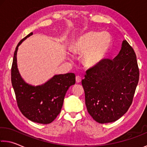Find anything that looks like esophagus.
Returning <instances> with one entry per match:
<instances>
[{
	"label": "esophagus",
	"instance_id": "34e87169",
	"mask_svg": "<svg viewBox=\"0 0 147 147\" xmlns=\"http://www.w3.org/2000/svg\"><path fill=\"white\" fill-rule=\"evenodd\" d=\"M76 83H80L81 82L80 76H76Z\"/></svg>",
	"mask_w": 147,
	"mask_h": 147
}]
</instances>
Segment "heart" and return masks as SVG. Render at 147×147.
I'll list each match as a JSON object with an SVG mask.
<instances>
[{"instance_id": "obj_1", "label": "heart", "mask_w": 147, "mask_h": 147, "mask_svg": "<svg viewBox=\"0 0 147 147\" xmlns=\"http://www.w3.org/2000/svg\"><path fill=\"white\" fill-rule=\"evenodd\" d=\"M112 38L107 32L90 31L78 36L72 44L76 54L84 55L83 62L87 67H94L103 61L108 54Z\"/></svg>"}]
</instances>
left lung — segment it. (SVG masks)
Here are the masks:
<instances>
[{
    "mask_svg": "<svg viewBox=\"0 0 147 147\" xmlns=\"http://www.w3.org/2000/svg\"><path fill=\"white\" fill-rule=\"evenodd\" d=\"M139 71L134 49L124 40L118 55L86 71L82 84L88 113L100 124L115 122L131 106Z\"/></svg>",
    "mask_w": 147,
    "mask_h": 147,
    "instance_id": "8db88e82",
    "label": "left lung"
}]
</instances>
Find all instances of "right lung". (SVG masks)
<instances>
[{
	"label": "right lung",
	"mask_w": 147,
	"mask_h": 147,
	"mask_svg": "<svg viewBox=\"0 0 147 147\" xmlns=\"http://www.w3.org/2000/svg\"><path fill=\"white\" fill-rule=\"evenodd\" d=\"M32 34V32L29 33L16 46L11 69V84L23 115L32 122L48 124L61 112L67 91L75 84V74L55 75L44 84L36 86L25 82L18 69L17 52L22 42Z\"/></svg>",
	"instance_id": "obj_1"
}]
</instances>
